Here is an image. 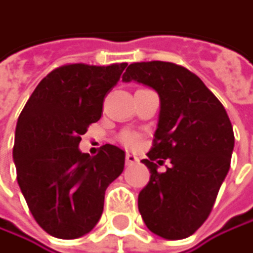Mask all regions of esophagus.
<instances>
[{"label":"esophagus","mask_w":253,"mask_h":253,"mask_svg":"<svg viewBox=\"0 0 253 253\" xmlns=\"http://www.w3.org/2000/svg\"><path fill=\"white\" fill-rule=\"evenodd\" d=\"M138 162V157L135 156V154H130V153H127L126 154V165H133V163H136Z\"/></svg>","instance_id":"esophagus-1"}]
</instances>
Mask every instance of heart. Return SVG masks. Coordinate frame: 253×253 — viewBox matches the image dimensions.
<instances>
[{"mask_svg": "<svg viewBox=\"0 0 253 253\" xmlns=\"http://www.w3.org/2000/svg\"><path fill=\"white\" fill-rule=\"evenodd\" d=\"M121 142L126 145V147H135L139 141L138 135L136 133H132V132H124L121 136H120Z\"/></svg>", "mask_w": 253, "mask_h": 253, "instance_id": "b5f03b06", "label": "heart"}]
</instances>
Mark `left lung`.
<instances>
[{
	"label": "left lung",
	"mask_w": 253,
	"mask_h": 253,
	"mask_svg": "<svg viewBox=\"0 0 253 253\" xmlns=\"http://www.w3.org/2000/svg\"><path fill=\"white\" fill-rule=\"evenodd\" d=\"M123 81H138L160 96L159 127L148 159L150 182L138 196L148 230L181 240L194 234L212 212L234 148V132L224 105L187 68L162 60L130 63ZM169 159L165 174L157 170Z\"/></svg>",
	"instance_id": "left-lung-1"
}]
</instances>
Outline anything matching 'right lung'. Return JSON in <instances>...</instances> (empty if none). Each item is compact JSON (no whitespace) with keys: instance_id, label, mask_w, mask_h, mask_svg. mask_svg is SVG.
I'll return each mask as SVG.
<instances>
[{"instance_id":"1","label":"right lung","mask_w":253,"mask_h":253,"mask_svg":"<svg viewBox=\"0 0 253 253\" xmlns=\"http://www.w3.org/2000/svg\"><path fill=\"white\" fill-rule=\"evenodd\" d=\"M127 63H68L48 72L23 106L13 159L17 184L38 225L77 239L97 224L105 191L124 169V151L105 144L94 157L78 150L81 135L103 112L105 96Z\"/></svg>"}]
</instances>
